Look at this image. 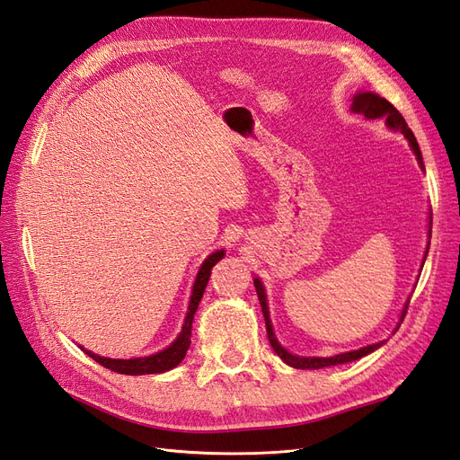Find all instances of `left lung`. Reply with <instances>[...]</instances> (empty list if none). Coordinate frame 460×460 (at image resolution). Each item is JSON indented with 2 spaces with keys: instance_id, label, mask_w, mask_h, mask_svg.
<instances>
[{
  "instance_id": "left-lung-1",
  "label": "left lung",
  "mask_w": 460,
  "mask_h": 460,
  "mask_svg": "<svg viewBox=\"0 0 460 460\" xmlns=\"http://www.w3.org/2000/svg\"><path fill=\"white\" fill-rule=\"evenodd\" d=\"M351 109L355 111V113H360L365 119L368 120H376V119H384L385 120V127L389 130H394L401 136H405V140L409 142L412 153L416 161H419L420 169L424 171V161H422V153H420V147H419V142H416V137L412 134V130L407 127L405 119L401 117L399 111L389 103L385 97H380L378 93L374 92H358L353 95V103H351ZM431 225V222H429ZM428 234L431 235V226L428 230ZM428 249L426 247V255H428ZM426 255L422 259V264L426 261ZM253 284H255V289H257V296H259V303H261V309H262V316H264V323H267V333H269V341L272 345L274 353L280 357L284 363L288 367H294V368H301V370H316V368H326V367H336V365H345V363H353V360L360 358V357H367L370 355L372 351L378 349V347H382L385 343L384 341H378V343H372V345H367V347H360V349H355V351H347V353H340V355H332V357H299V355H294L289 353L286 347L280 345V341L276 340V333H274V328H272V320H270V313H269V299H267V291H264V286L261 282V278H253ZM407 307H409V299L405 303V307H402L401 311V318L399 323L394 330V333L399 330L402 318H405V313H407Z\"/></svg>"
}]
</instances>
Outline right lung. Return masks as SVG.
<instances>
[{"instance_id":"1","label":"right lung","mask_w":460,"mask_h":460,"mask_svg":"<svg viewBox=\"0 0 460 460\" xmlns=\"http://www.w3.org/2000/svg\"><path fill=\"white\" fill-rule=\"evenodd\" d=\"M225 249H217L215 253L208 255L199 267V272L196 276V282H193L191 288V296H190V303H188V313L184 316V324L182 330L176 336V340L166 347V349L159 351V353H153L147 357H136V358H109V357H100L95 355L84 347H80L82 351H84L88 357H92L95 363H100L102 367L119 372V374H128V376H142V374H161L171 370L174 367H178L182 363V358L186 357L188 347L191 343V323H193V314H196L198 307H199V301L205 294V288L208 282V276H211V270L215 264L225 257Z\"/></svg>"}]
</instances>
